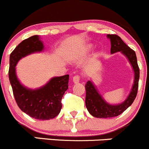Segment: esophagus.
I'll return each instance as SVG.
<instances>
[{
  "label": "esophagus",
  "mask_w": 149,
  "mask_h": 149,
  "mask_svg": "<svg viewBox=\"0 0 149 149\" xmlns=\"http://www.w3.org/2000/svg\"><path fill=\"white\" fill-rule=\"evenodd\" d=\"M79 81H80V76H78V75L74 76L73 77V82L74 83V84H78V83L79 82Z\"/></svg>",
  "instance_id": "obj_1"
}]
</instances>
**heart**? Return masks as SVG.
<instances>
[{"label":"heart","instance_id":"heart-1","mask_svg":"<svg viewBox=\"0 0 149 149\" xmlns=\"http://www.w3.org/2000/svg\"><path fill=\"white\" fill-rule=\"evenodd\" d=\"M92 48H93V46H92V45H88V46H85L84 48H83L82 49L79 50V51H76V52L75 53V55L77 56L85 55L88 54V53L90 52V51L92 50Z\"/></svg>","mask_w":149,"mask_h":149}]
</instances>
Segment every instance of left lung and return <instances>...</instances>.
<instances>
[{
  "label": "left lung",
  "instance_id": "8db88e82",
  "mask_svg": "<svg viewBox=\"0 0 149 149\" xmlns=\"http://www.w3.org/2000/svg\"><path fill=\"white\" fill-rule=\"evenodd\" d=\"M111 40V53L121 52L128 58L134 72V81L129 95L123 103L117 105L109 104L98 93L91 81H87L86 88V106L88 112L96 118H111L118 116L132 104L136 97L139 80V68L137 63L136 55L134 50L129 48L117 35L108 34Z\"/></svg>",
  "mask_w": 149,
  "mask_h": 149
}]
</instances>
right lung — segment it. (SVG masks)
I'll use <instances>...</instances> for the list:
<instances>
[{"label": "right lung", "mask_w": 149, "mask_h": 149, "mask_svg": "<svg viewBox=\"0 0 149 149\" xmlns=\"http://www.w3.org/2000/svg\"><path fill=\"white\" fill-rule=\"evenodd\" d=\"M43 42L38 36L25 39L10 55L9 81L14 98L22 111L38 120H50L57 116L62 108L61 99L68 88L69 76L52 78L43 86L30 89L22 85L15 73V65L20 59L43 50Z\"/></svg>", "instance_id": "add662e5"}]
</instances>
